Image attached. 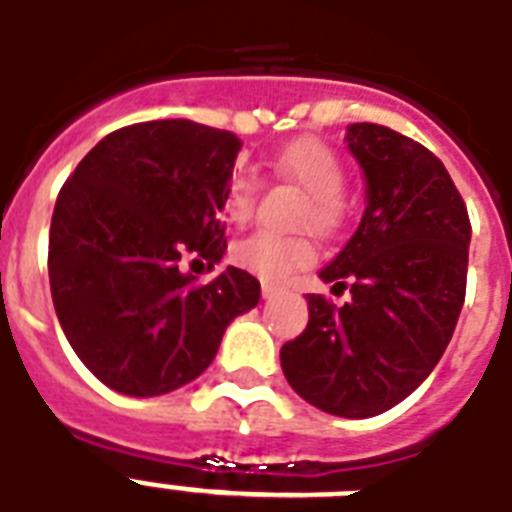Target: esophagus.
<instances>
[{
	"label": "esophagus",
	"mask_w": 512,
	"mask_h": 512,
	"mask_svg": "<svg viewBox=\"0 0 512 512\" xmlns=\"http://www.w3.org/2000/svg\"><path fill=\"white\" fill-rule=\"evenodd\" d=\"M276 295V287H273V284H263V297L265 300H268V297H273Z\"/></svg>",
	"instance_id": "esophagus-1"
}]
</instances>
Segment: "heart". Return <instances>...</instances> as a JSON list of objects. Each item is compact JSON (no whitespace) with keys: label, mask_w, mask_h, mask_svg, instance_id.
<instances>
[{"label":"heart","mask_w":512,"mask_h":512,"mask_svg":"<svg viewBox=\"0 0 512 512\" xmlns=\"http://www.w3.org/2000/svg\"><path fill=\"white\" fill-rule=\"evenodd\" d=\"M276 175L297 185L308 196L303 215L297 220L300 228H311L319 236H335L345 225V164L340 156L316 138H300L281 148L273 159ZM260 180L249 170H236L225 185L223 215L228 223L247 225L255 212ZM231 260L244 271L255 273L268 284H281L305 265L316 260V247L308 236H273L255 233L233 244Z\"/></svg>","instance_id":"1"}]
</instances>
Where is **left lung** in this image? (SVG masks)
I'll return each mask as SVG.
<instances>
[{
	"mask_svg": "<svg viewBox=\"0 0 512 512\" xmlns=\"http://www.w3.org/2000/svg\"><path fill=\"white\" fill-rule=\"evenodd\" d=\"M348 148L366 177L358 231L319 273L337 308L308 295V327L281 348L297 396L361 420L420 385L452 340L468 281L470 217L436 154L382 124H350Z\"/></svg>",
	"mask_w": 512,
	"mask_h": 512,
	"instance_id": "left-lung-1",
	"label": "left lung"
}]
</instances>
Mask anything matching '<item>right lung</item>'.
<instances>
[{
    "instance_id": "right-lung-1",
    "label": "right lung",
    "mask_w": 512,
    "mask_h": 512,
    "mask_svg": "<svg viewBox=\"0 0 512 512\" xmlns=\"http://www.w3.org/2000/svg\"><path fill=\"white\" fill-rule=\"evenodd\" d=\"M239 148L233 132L188 119L130 124L60 188L52 303L76 356L116 393L162 396L196 380L225 327L260 303V281L241 268L209 284L180 271L185 255H225L220 209Z\"/></svg>"
}]
</instances>
